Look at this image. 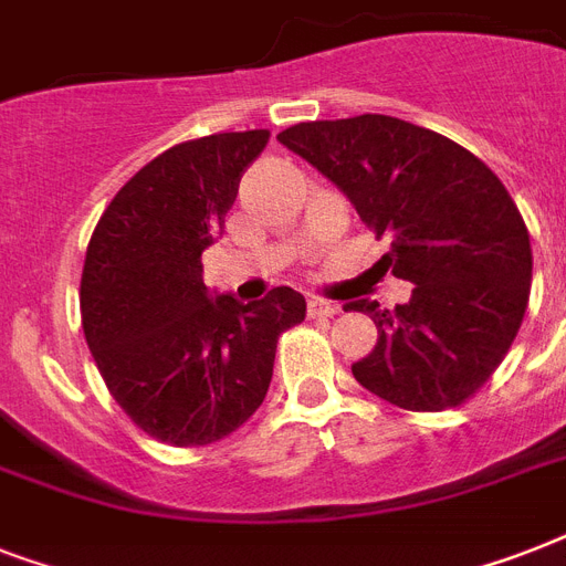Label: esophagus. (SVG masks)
I'll use <instances>...</instances> for the list:
<instances>
[{"mask_svg":"<svg viewBox=\"0 0 566 566\" xmlns=\"http://www.w3.org/2000/svg\"><path fill=\"white\" fill-rule=\"evenodd\" d=\"M337 314V305L335 302H328V300H308V317L314 319H323V317H335Z\"/></svg>","mask_w":566,"mask_h":566,"instance_id":"1","label":"esophagus"}]
</instances>
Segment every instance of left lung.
<instances>
[{
  "instance_id": "left-lung-1",
  "label": "left lung",
  "mask_w": 566,
  "mask_h": 566,
  "mask_svg": "<svg viewBox=\"0 0 566 566\" xmlns=\"http://www.w3.org/2000/svg\"><path fill=\"white\" fill-rule=\"evenodd\" d=\"M279 144L390 238L381 264L413 284L394 311L349 302L378 328L355 381L405 411L470 399L514 344L532 287L526 222L505 185L455 140L385 114L300 123Z\"/></svg>"
}]
</instances>
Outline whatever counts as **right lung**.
I'll use <instances>...</instances> for the list:
<instances>
[{
  "mask_svg": "<svg viewBox=\"0 0 566 566\" xmlns=\"http://www.w3.org/2000/svg\"><path fill=\"white\" fill-rule=\"evenodd\" d=\"M266 140L255 128L172 146L119 188L87 243V346L119 408L172 447L240 429L264 402L279 335L305 319L293 287L243 305L202 282V252Z\"/></svg>",
  "mask_w": 566,
  "mask_h": 566,
  "instance_id": "1",
  "label": "right lung"
}]
</instances>
